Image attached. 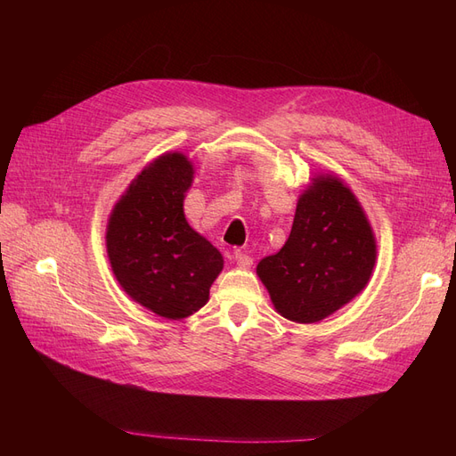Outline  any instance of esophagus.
I'll use <instances>...</instances> for the list:
<instances>
[{
	"label": "esophagus",
	"mask_w": 456,
	"mask_h": 456,
	"mask_svg": "<svg viewBox=\"0 0 456 456\" xmlns=\"http://www.w3.org/2000/svg\"><path fill=\"white\" fill-rule=\"evenodd\" d=\"M236 262H238V266L240 268H243V270H247V268H251L253 266V258L247 255L245 251H241V249H238L236 251Z\"/></svg>",
	"instance_id": "esophagus-1"
}]
</instances>
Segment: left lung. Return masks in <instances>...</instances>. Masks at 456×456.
I'll return each mask as SVG.
<instances>
[{
    "label": "left lung",
    "instance_id": "left-lung-1",
    "mask_svg": "<svg viewBox=\"0 0 456 456\" xmlns=\"http://www.w3.org/2000/svg\"><path fill=\"white\" fill-rule=\"evenodd\" d=\"M377 260V241L360 201L335 175H317L297 203L281 249L256 266L273 308L315 323L360 295Z\"/></svg>",
    "mask_w": 456,
    "mask_h": 456
}]
</instances>
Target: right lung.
Listing matches in <instances>:
<instances>
[{
	"label": "right lung",
	"instance_id": "1",
	"mask_svg": "<svg viewBox=\"0 0 456 456\" xmlns=\"http://www.w3.org/2000/svg\"><path fill=\"white\" fill-rule=\"evenodd\" d=\"M191 181V161L181 151H167L136 175L106 226L108 258L123 291L167 320H183L205 306L224 266L216 247L184 216Z\"/></svg>",
	"mask_w": 456,
	"mask_h": 456
}]
</instances>
